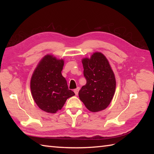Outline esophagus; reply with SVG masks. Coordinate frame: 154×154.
Returning <instances> with one entry per match:
<instances>
[{"label":"esophagus","instance_id":"1","mask_svg":"<svg viewBox=\"0 0 154 154\" xmlns=\"http://www.w3.org/2000/svg\"><path fill=\"white\" fill-rule=\"evenodd\" d=\"M79 89H80V88H79V87H77V89H74V93H75V94H76V95H77V94H78V93H79Z\"/></svg>","mask_w":154,"mask_h":154}]
</instances>
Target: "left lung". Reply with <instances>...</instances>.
Masks as SVG:
<instances>
[{
    "label": "left lung",
    "instance_id": "left-lung-1",
    "mask_svg": "<svg viewBox=\"0 0 154 154\" xmlns=\"http://www.w3.org/2000/svg\"><path fill=\"white\" fill-rule=\"evenodd\" d=\"M85 85L79 92L80 100L93 112L104 110L109 105L116 89V79L109 61L100 52H95L91 58H83Z\"/></svg>",
    "mask_w": 154,
    "mask_h": 154
}]
</instances>
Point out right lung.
Masks as SVG:
<instances>
[{"label": "right lung", "instance_id": "1", "mask_svg": "<svg viewBox=\"0 0 154 154\" xmlns=\"http://www.w3.org/2000/svg\"><path fill=\"white\" fill-rule=\"evenodd\" d=\"M63 60L51 55L42 59L30 81L32 97L38 107L48 113H55L63 106L68 98L75 95L62 76Z\"/></svg>", "mask_w": 154, "mask_h": 154}]
</instances>
